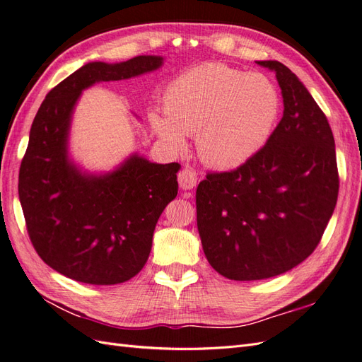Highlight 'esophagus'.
<instances>
[{
  "mask_svg": "<svg viewBox=\"0 0 362 362\" xmlns=\"http://www.w3.org/2000/svg\"><path fill=\"white\" fill-rule=\"evenodd\" d=\"M196 181H198V175L190 168H185L178 173V182L180 187L182 190H190L196 185Z\"/></svg>",
  "mask_w": 362,
  "mask_h": 362,
  "instance_id": "obj_1",
  "label": "esophagus"
}]
</instances>
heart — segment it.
<instances>
[{
  "mask_svg": "<svg viewBox=\"0 0 362 362\" xmlns=\"http://www.w3.org/2000/svg\"><path fill=\"white\" fill-rule=\"evenodd\" d=\"M281 112L270 78L222 63H205L177 76L164 92V113L152 110L156 134L175 151L196 134L201 160L211 168H237L264 148Z\"/></svg>",
  "mask_w": 362,
  "mask_h": 362,
  "instance_id": "b5f03b06",
  "label": "heart"
}]
</instances>
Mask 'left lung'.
<instances>
[{"label": "left lung", "instance_id": "obj_1", "mask_svg": "<svg viewBox=\"0 0 362 362\" xmlns=\"http://www.w3.org/2000/svg\"><path fill=\"white\" fill-rule=\"evenodd\" d=\"M276 74L284 113L257 156L231 172L208 173L196 190L202 249L234 281L278 276L308 258L338 196L335 141L325 113L286 64Z\"/></svg>", "mask_w": 362, "mask_h": 362}]
</instances>
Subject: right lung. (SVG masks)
<instances>
[{
  "label": "right lung",
  "instance_id": "1",
  "mask_svg": "<svg viewBox=\"0 0 362 362\" xmlns=\"http://www.w3.org/2000/svg\"><path fill=\"white\" fill-rule=\"evenodd\" d=\"M161 56L90 62L47 95L19 169V201L39 257L62 275L115 286L144 269L166 205L177 198L181 164L128 156L113 170L89 172L69 152L75 105L84 89L157 71Z\"/></svg>",
  "mask_w": 362,
  "mask_h": 362
}]
</instances>
